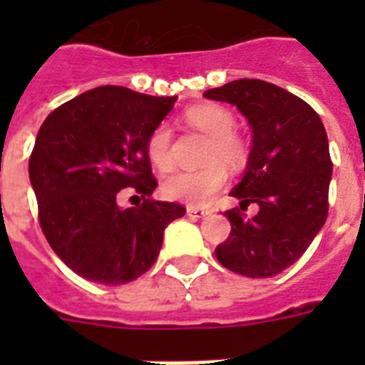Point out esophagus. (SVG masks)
Instances as JSON below:
<instances>
[{
  "mask_svg": "<svg viewBox=\"0 0 365 365\" xmlns=\"http://www.w3.org/2000/svg\"><path fill=\"white\" fill-rule=\"evenodd\" d=\"M208 212L205 208H197V206H187V216L193 217V220H199V217H205Z\"/></svg>",
  "mask_w": 365,
  "mask_h": 365,
  "instance_id": "esophagus-1",
  "label": "esophagus"
}]
</instances>
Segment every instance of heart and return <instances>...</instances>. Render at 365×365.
<instances>
[{"mask_svg": "<svg viewBox=\"0 0 365 365\" xmlns=\"http://www.w3.org/2000/svg\"><path fill=\"white\" fill-rule=\"evenodd\" d=\"M185 121L195 128L206 132L212 143L205 160L210 163L199 170H178L165 178L163 193L172 200H180L191 206L206 205L214 193L225 183V168H237L246 159V145L235 132L233 113L217 104H200L185 111ZM145 151L155 168L170 170L174 165L172 155V130L166 123H160L151 130L145 143Z\"/></svg>", "mask_w": 365, "mask_h": 365, "instance_id": "heart-1", "label": "heart"}]
</instances>
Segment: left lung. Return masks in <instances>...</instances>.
<instances>
[{
  "label": "left lung",
  "instance_id": "8db88e82",
  "mask_svg": "<svg viewBox=\"0 0 365 365\" xmlns=\"http://www.w3.org/2000/svg\"><path fill=\"white\" fill-rule=\"evenodd\" d=\"M248 119L252 149L231 191L240 210L260 206L252 220L227 210L231 235L216 248L225 269L250 278L274 277L294 265L324 227L331 182L328 134L311 106L259 79H239L206 91Z\"/></svg>",
  "mask_w": 365,
  "mask_h": 365
}]
</instances>
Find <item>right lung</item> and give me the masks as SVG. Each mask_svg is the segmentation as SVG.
<instances>
[{
	"instance_id": "add662e5",
	"label": "right lung",
	"mask_w": 365,
	"mask_h": 365,
	"mask_svg": "<svg viewBox=\"0 0 365 365\" xmlns=\"http://www.w3.org/2000/svg\"><path fill=\"white\" fill-rule=\"evenodd\" d=\"M176 96L96 87L43 121L30 157L39 223L54 254L79 277L117 286L149 271L166 225L185 214L151 200L157 180L145 143ZM134 187L142 205L121 209L118 191Z\"/></svg>"
}]
</instances>
